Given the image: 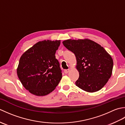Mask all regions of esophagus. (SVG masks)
Returning <instances> with one entry per match:
<instances>
[{"instance_id": "esophagus-1", "label": "esophagus", "mask_w": 125, "mask_h": 125, "mask_svg": "<svg viewBox=\"0 0 125 125\" xmlns=\"http://www.w3.org/2000/svg\"><path fill=\"white\" fill-rule=\"evenodd\" d=\"M69 71H70V69H66V70H64V73H68L69 72Z\"/></svg>"}]
</instances>
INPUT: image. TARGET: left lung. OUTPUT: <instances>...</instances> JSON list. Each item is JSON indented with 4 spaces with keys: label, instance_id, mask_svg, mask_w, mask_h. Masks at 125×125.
Listing matches in <instances>:
<instances>
[{
    "label": "left lung",
    "instance_id": "obj_1",
    "mask_svg": "<svg viewBox=\"0 0 125 125\" xmlns=\"http://www.w3.org/2000/svg\"><path fill=\"white\" fill-rule=\"evenodd\" d=\"M62 43L75 55L79 75L76 85L88 92L102 89L112 75L111 55L100 44L87 39H69Z\"/></svg>",
    "mask_w": 125,
    "mask_h": 125
}]
</instances>
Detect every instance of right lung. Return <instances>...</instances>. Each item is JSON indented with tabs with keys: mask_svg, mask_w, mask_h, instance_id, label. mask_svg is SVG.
I'll list each match as a JSON object with an SVG mask.
<instances>
[{
	"mask_svg": "<svg viewBox=\"0 0 125 125\" xmlns=\"http://www.w3.org/2000/svg\"><path fill=\"white\" fill-rule=\"evenodd\" d=\"M60 40L39 41L23 53L17 68L21 83L31 94L44 96L57 86L62 78L55 53Z\"/></svg>",
	"mask_w": 125,
	"mask_h": 125,
	"instance_id": "add662e5",
	"label": "right lung"
}]
</instances>
